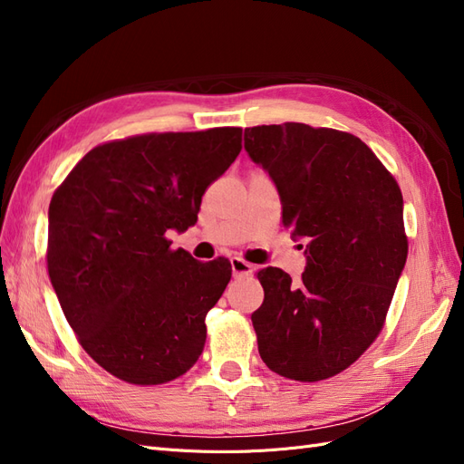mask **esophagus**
Returning <instances> with one entry per match:
<instances>
[{
    "instance_id": "1",
    "label": "esophagus",
    "mask_w": 464,
    "mask_h": 464,
    "mask_svg": "<svg viewBox=\"0 0 464 464\" xmlns=\"http://www.w3.org/2000/svg\"><path fill=\"white\" fill-rule=\"evenodd\" d=\"M230 263H232L234 276H249L251 273H254V265L244 261L242 257H232Z\"/></svg>"
}]
</instances>
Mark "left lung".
I'll return each mask as SVG.
<instances>
[{"mask_svg": "<svg viewBox=\"0 0 464 464\" xmlns=\"http://www.w3.org/2000/svg\"><path fill=\"white\" fill-rule=\"evenodd\" d=\"M244 147L275 181L283 224L307 242L300 280L276 266L257 273L259 354L278 375L321 382L354 363L383 329L409 254L402 193L372 149L344 131L257 125Z\"/></svg>", "mask_w": 464, "mask_h": 464, "instance_id": "obj_1", "label": "left lung"}]
</instances>
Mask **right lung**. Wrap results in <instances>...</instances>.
I'll use <instances>...</instances> for the list:
<instances>
[{
	"label": "right lung",
	"mask_w": 464,
	"mask_h": 464,
	"mask_svg": "<svg viewBox=\"0 0 464 464\" xmlns=\"http://www.w3.org/2000/svg\"><path fill=\"white\" fill-rule=\"evenodd\" d=\"M242 150V128L147 133L98 145L55 189L48 275L85 353L133 385L184 375L203 353L205 317L230 261L170 249L201 198Z\"/></svg>",
	"instance_id": "obj_1"
}]
</instances>
